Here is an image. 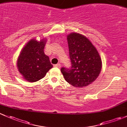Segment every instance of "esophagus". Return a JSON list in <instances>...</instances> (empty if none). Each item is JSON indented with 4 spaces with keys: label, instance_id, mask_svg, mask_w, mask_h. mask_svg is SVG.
<instances>
[{
    "label": "esophagus",
    "instance_id": "obj_1",
    "mask_svg": "<svg viewBox=\"0 0 127 127\" xmlns=\"http://www.w3.org/2000/svg\"><path fill=\"white\" fill-rule=\"evenodd\" d=\"M54 66H55V67H57V68H60L61 67V65L60 64H56V65H54Z\"/></svg>",
    "mask_w": 127,
    "mask_h": 127
}]
</instances>
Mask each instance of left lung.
<instances>
[{"mask_svg":"<svg viewBox=\"0 0 127 127\" xmlns=\"http://www.w3.org/2000/svg\"><path fill=\"white\" fill-rule=\"evenodd\" d=\"M71 66L62 68L61 72L69 84L75 87L91 84L98 77L102 67L101 59L96 48L84 35L77 32L67 35Z\"/></svg>","mask_w":127,"mask_h":127,"instance_id":"8db88e82","label":"left lung"}]
</instances>
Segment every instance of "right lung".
<instances>
[{"instance_id":"1","label":"right lung","mask_w":127,"mask_h":127,"mask_svg":"<svg viewBox=\"0 0 127 127\" xmlns=\"http://www.w3.org/2000/svg\"><path fill=\"white\" fill-rule=\"evenodd\" d=\"M46 38L30 40L23 47L17 59V68L27 81L33 83L43 78L53 68L49 58L44 53Z\"/></svg>"}]
</instances>
